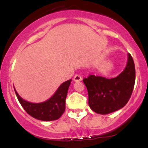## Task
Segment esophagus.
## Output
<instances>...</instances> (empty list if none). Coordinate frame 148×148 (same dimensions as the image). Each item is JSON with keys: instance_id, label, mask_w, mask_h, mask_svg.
Returning a JSON list of instances; mask_svg holds the SVG:
<instances>
[{"instance_id": "34e87169", "label": "esophagus", "mask_w": 148, "mask_h": 148, "mask_svg": "<svg viewBox=\"0 0 148 148\" xmlns=\"http://www.w3.org/2000/svg\"><path fill=\"white\" fill-rule=\"evenodd\" d=\"M82 77L80 75L77 74V75L74 76V82H79V81H82Z\"/></svg>"}]
</instances>
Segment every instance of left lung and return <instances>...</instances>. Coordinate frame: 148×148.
I'll list each match as a JSON object with an SVG mask.
<instances>
[{"instance_id":"obj_1","label":"left lung","mask_w":148,"mask_h":148,"mask_svg":"<svg viewBox=\"0 0 148 148\" xmlns=\"http://www.w3.org/2000/svg\"><path fill=\"white\" fill-rule=\"evenodd\" d=\"M87 88L89 106L100 114H107L126 105L133 91L135 68L132 57L127 54L125 69L117 77L107 79L90 75L83 79Z\"/></svg>"}]
</instances>
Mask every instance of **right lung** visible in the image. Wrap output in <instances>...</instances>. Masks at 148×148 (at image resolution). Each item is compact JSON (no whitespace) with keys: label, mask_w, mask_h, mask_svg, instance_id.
Instances as JSON below:
<instances>
[{"label":"right lung","mask_w":148,"mask_h":148,"mask_svg":"<svg viewBox=\"0 0 148 148\" xmlns=\"http://www.w3.org/2000/svg\"><path fill=\"white\" fill-rule=\"evenodd\" d=\"M71 79L64 82L59 86L55 93L47 100L40 103H33L25 100L16 92V97L25 111L34 118L42 121H52L60 118L65 111V101Z\"/></svg>","instance_id":"1"}]
</instances>
